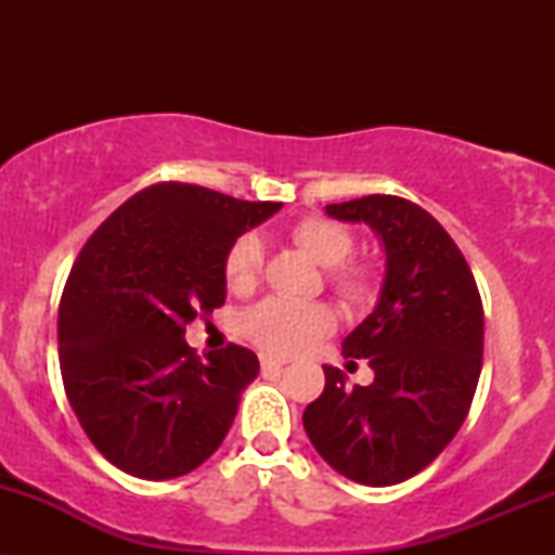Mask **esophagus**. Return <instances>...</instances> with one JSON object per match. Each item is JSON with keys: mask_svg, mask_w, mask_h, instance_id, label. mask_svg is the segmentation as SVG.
<instances>
[{"mask_svg": "<svg viewBox=\"0 0 555 555\" xmlns=\"http://www.w3.org/2000/svg\"><path fill=\"white\" fill-rule=\"evenodd\" d=\"M260 365H263V367H276V371H282V367L289 365V360L273 358V354H260Z\"/></svg>", "mask_w": 555, "mask_h": 555, "instance_id": "esophagus-1", "label": "esophagus"}]
</instances>
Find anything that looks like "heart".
<instances>
[{
  "mask_svg": "<svg viewBox=\"0 0 555 555\" xmlns=\"http://www.w3.org/2000/svg\"><path fill=\"white\" fill-rule=\"evenodd\" d=\"M292 237L323 269H334V284L344 297L360 302L373 292V271L367 266H341L352 256L354 237L347 227L331 219H305L292 229ZM263 269V242L258 234H242L229 247L224 276L229 289H253ZM336 328V315L326 302H297L269 297L242 315V331L253 344L273 354H297L313 347Z\"/></svg>",
  "mask_w": 555,
  "mask_h": 555,
  "instance_id": "b5f03b06",
  "label": "heart"
}]
</instances>
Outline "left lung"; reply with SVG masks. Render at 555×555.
<instances>
[{"mask_svg":"<svg viewBox=\"0 0 555 555\" xmlns=\"http://www.w3.org/2000/svg\"><path fill=\"white\" fill-rule=\"evenodd\" d=\"M367 224L386 253L373 313L341 341L365 358L371 386L347 388L323 365L326 388L302 415L305 433L336 473L360 486H397L449 446L473 404L482 367V302L467 260L428 211L397 195L326 206Z\"/></svg>","mask_w":555,"mask_h":555,"instance_id":"1","label":"left lung"}]
</instances>
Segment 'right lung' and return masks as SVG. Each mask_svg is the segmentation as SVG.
Segmentation results:
<instances>
[{"mask_svg": "<svg viewBox=\"0 0 555 555\" xmlns=\"http://www.w3.org/2000/svg\"><path fill=\"white\" fill-rule=\"evenodd\" d=\"M279 208L162 182L82 245L60 302L62 380L86 436L122 473L171 480L227 438L258 358L229 344L201 360L184 326L224 305L229 247Z\"/></svg>", "mask_w": 555, "mask_h": 555, "instance_id": "add662e5", "label": "right lung"}]
</instances>
